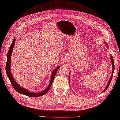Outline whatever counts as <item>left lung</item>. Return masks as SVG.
Wrapping results in <instances>:
<instances>
[{
	"label": "left lung",
	"instance_id": "8db88e82",
	"mask_svg": "<svg viewBox=\"0 0 120 120\" xmlns=\"http://www.w3.org/2000/svg\"><path fill=\"white\" fill-rule=\"evenodd\" d=\"M105 44H106V45H107V46L108 47V45H107V43H105ZM110 60H111V62H112V75H111V77H110V79H109V82H108V83H107V85L105 87V89H104V90H103V92H102V93H103V92H104V91H105V90H107V89L108 88V87H109V84H110V81H111V80H112V76H113V72H114V70H115V65H114V60H113V57H112V55H110ZM69 74H70V73H69ZM69 77H70V75H69Z\"/></svg>",
	"mask_w": 120,
	"mask_h": 120
}]
</instances>
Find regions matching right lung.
<instances>
[{"instance_id":"add662e5","label":"right lung","mask_w":120,"mask_h":120,"mask_svg":"<svg viewBox=\"0 0 120 120\" xmlns=\"http://www.w3.org/2000/svg\"><path fill=\"white\" fill-rule=\"evenodd\" d=\"M15 41L16 40L14 38L13 39L12 43L11 44V45L9 48V49H8V51L7 54V60L6 63L5 70H6V73L8 78H9V79L11 81V84H12L14 89L17 92L20 93V94L25 95L26 96H28V97H40V96L44 95L50 89L52 84L53 83L55 76L56 75V72H57L58 69L60 68V66H57L56 68L53 70V71L52 72L51 78H50V83H49L48 86L47 87H46V88L44 90H43L42 92H40V93H33V92H31L30 91H29V90H27L24 88H23V87L20 86L18 83H17L16 81L14 80V78L13 76V75H11V53H12V51H13L14 46L15 45Z\"/></svg>"}]
</instances>
